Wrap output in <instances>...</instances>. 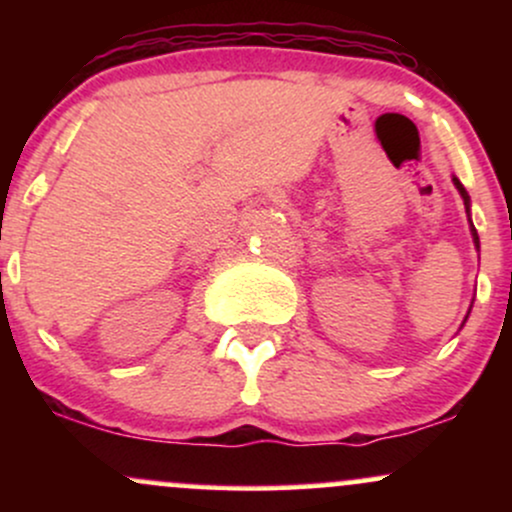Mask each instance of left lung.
<instances>
[{
	"label": "left lung",
	"instance_id": "8db88e82",
	"mask_svg": "<svg viewBox=\"0 0 512 512\" xmlns=\"http://www.w3.org/2000/svg\"><path fill=\"white\" fill-rule=\"evenodd\" d=\"M452 182H455V187H457V192H460V197H462V202H464V211H467V219H469V233H472V240H474V248H477V252H479V233H477V228H474V223H472V199H469V195H467V190H464V185L460 180L455 178V175H452ZM472 303H474V298H472ZM469 313H472V305H469V310H467V315H464V320H462V327H464V322H467V317H469Z\"/></svg>",
	"mask_w": 512,
	"mask_h": 512
}]
</instances>
